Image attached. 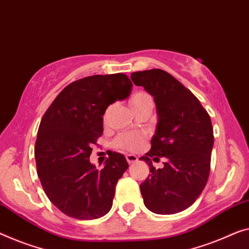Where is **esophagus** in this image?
Returning <instances> with one entry per match:
<instances>
[{
    "label": "esophagus",
    "instance_id": "1",
    "mask_svg": "<svg viewBox=\"0 0 249 249\" xmlns=\"http://www.w3.org/2000/svg\"><path fill=\"white\" fill-rule=\"evenodd\" d=\"M126 161L131 164V163H134L137 161V157L134 154H126Z\"/></svg>",
    "mask_w": 249,
    "mask_h": 249
}]
</instances>
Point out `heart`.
Returning <instances> with one entry per match:
<instances>
[{
    "mask_svg": "<svg viewBox=\"0 0 249 249\" xmlns=\"http://www.w3.org/2000/svg\"><path fill=\"white\" fill-rule=\"evenodd\" d=\"M128 103L131 108L134 110V113H139L141 110L147 108H153V98L148 92L144 90H139L132 94L128 99ZM112 107V105L107 107L105 113L103 115V122L105 124L108 120V115ZM143 144L144 136L142 134H137V133H122L114 141L115 146L125 151H136L142 147Z\"/></svg>",
    "mask_w": 249,
    "mask_h": 249,
    "instance_id": "1",
    "label": "heart"
}]
</instances>
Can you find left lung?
I'll return each mask as SVG.
<instances>
[{"mask_svg":"<svg viewBox=\"0 0 249 249\" xmlns=\"http://www.w3.org/2000/svg\"><path fill=\"white\" fill-rule=\"evenodd\" d=\"M136 86L154 97L159 115L151 150L140 160L150 166L141 183L144 205L152 213L172 214L190 207L205 189L210 173L213 128L199 99L179 80L162 69L132 72ZM167 159L162 169L151 158Z\"/></svg>","mask_w":249,"mask_h":249,"instance_id":"left-lung-1","label":"left lung"}]
</instances>
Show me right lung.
Returning a JSON list of instances; mask_svg holds the SVG:
<instances>
[{"label": "right lung", "mask_w": 249, "mask_h": 249, "mask_svg": "<svg viewBox=\"0 0 249 249\" xmlns=\"http://www.w3.org/2000/svg\"><path fill=\"white\" fill-rule=\"evenodd\" d=\"M132 86L121 72L81 78L65 87L42 116L35 146L36 172L48 198L67 216L97 219L112 208L128 163L113 152L97 170L89 157L103 134L106 108L127 98Z\"/></svg>", "instance_id": "1"}]
</instances>
